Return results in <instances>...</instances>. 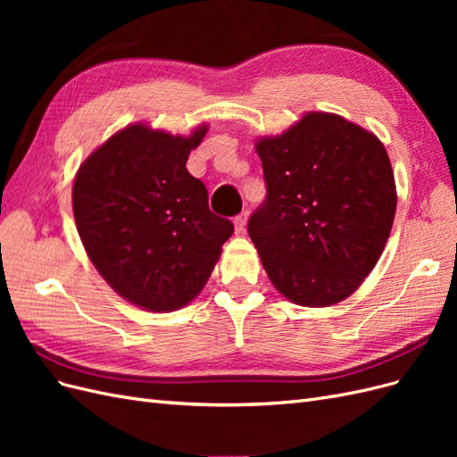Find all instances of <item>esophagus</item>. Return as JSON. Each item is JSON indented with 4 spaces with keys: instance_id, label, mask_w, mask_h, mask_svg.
Masks as SVG:
<instances>
[{
    "instance_id": "esophagus-1",
    "label": "esophagus",
    "mask_w": 457,
    "mask_h": 457,
    "mask_svg": "<svg viewBox=\"0 0 457 457\" xmlns=\"http://www.w3.org/2000/svg\"><path fill=\"white\" fill-rule=\"evenodd\" d=\"M247 217H250V213L247 212H242L240 215L234 217V228H237V232H244L245 230V223H247Z\"/></svg>"
}]
</instances>
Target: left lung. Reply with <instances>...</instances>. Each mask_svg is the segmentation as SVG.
<instances>
[{"label": "left lung", "mask_w": 457, "mask_h": 457, "mask_svg": "<svg viewBox=\"0 0 457 457\" xmlns=\"http://www.w3.org/2000/svg\"><path fill=\"white\" fill-rule=\"evenodd\" d=\"M267 200L247 223L272 286L295 305L349 297L379 261L396 212L383 143L356 123L309 112L255 145Z\"/></svg>", "instance_id": "left-lung-1"}]
</instances>
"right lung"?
<instances>
[{"mask_svg": "<svg viewBox=\"0 0 457 457\" xmlns=\"http://www.w3.org/2000/svg\"><path fill=\"white\" fill-rule=\"evenodd\" d=\"M205 133L207 126L183 137L133 123L91 152L74 179L76 227L95 269L152 312L188 305L234 232L187 170Z\"/></svg>", "mask_w": 457, "mask_h": 457, "instance_id": "1", "label": "right lung"}]
</instances>
